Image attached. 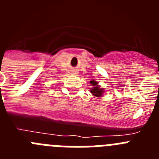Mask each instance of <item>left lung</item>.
<instances>
[{"label":"left lung","instance_id":"8db88e82","mask_svg":"<svg viewBox=\"0 0 159 159\" xmlns=\"http://www.w3.org/2000/svg\"><path fill=\"white\" fill-rule=\"evenodd\" d=\"M90 83H91V84H92V86L93 87L92 89L90 90V91H91V93L95 97L102 96V95H103V93H104V89L100 88V86L98 84V82L92 80Z\"/></svg>","mask_w":159,"mask_h":159}]
</instances>
